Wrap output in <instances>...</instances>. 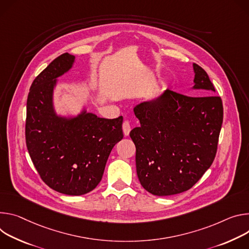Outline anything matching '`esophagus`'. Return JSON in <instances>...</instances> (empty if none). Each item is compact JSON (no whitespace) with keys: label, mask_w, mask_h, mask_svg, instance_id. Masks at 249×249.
I'll return each instance as SVG.
<instances>
[{"label":"esophagus","mask_w":249,"mask_h":249,"mask_svg":"<svg viewBox=\"0 0 249 249\" xmlns=\"http://www.w3.org/2000/svg\"><path fill=\"white\" fill-rule=\"evenodd\" d=\"M123 130H124V136H127L130 132V124L127 121H124L123 124Z\"/></svg>","instance_id":"1"}]
</instances>
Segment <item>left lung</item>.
Returning a JSON list of instances; mask_svg holds the SVG:
<instances>
[{
  "mask_svg": "<svg viewBox=\"0 0 249 249\" xmlns=\"http://www.w3.org/2000/svg\"><path fill=\"white\" fill-rule=\"evenodd\" d=\"M192 90L184 96L166 90L133 107L141 126L129 136L134 142L136 173L152 195L170 196L194 186L211 167L223 124L224 107L207 72L193 64Z\"/></svg>",
  "mask_w": 249,
  "mask_h": 249,
  "instance_id": "1",
  "label": "left lung"
}]
</instances>
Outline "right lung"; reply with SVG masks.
Returning a JSON list of instances; mask_svg holds the SVG:
<instances>
[{
  "instance_id": "add662e5",
  "label": "right lung",
  "mask_w": 249,
  "mask_h": 249,
  "mask_svg": "<svg viewBox=\"0 0 249 249\" xmlns=\"http://www.w3.org/2000/svg\"><path fill=\"white\" fill-rule=\"evenodd\" d=\"M74 63V55L63 53L33 82L26 102L25 142L47 186L61 194L81 196L98 186L108 155L124 133L122 116L99 118L85 107L76 116L56 113L54 90Z\"/></svg>"
}]
</instances>
